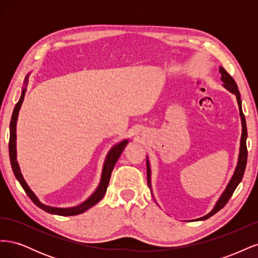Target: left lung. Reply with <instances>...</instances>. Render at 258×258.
Returning a JSON list of instances; mask_svg holds the SVG:
<instances>
[{
    "label": "left lung",
    "mask_w": 258,
    "mask_h": 258,
    "mask_svg": "<svg viewBox=\"0 0 258 258\" xmlns=\"http://www.w3.org/2000/svg\"><path fill=\"white\" fill-rule=\"evenodd\" d=\"M220 73L222 74V81L224 82V84H223L224 87L227 88L232 93H235L236 97H237L238 104H239V111H240L241 121H242V136H241V146H240L239 161H238V166H237L236 171H235V174H233L232 178L230 179L227 188H226V190L222 195V197L220 198V200L217 201V204L214 207V209L211 211V212L208 215L199 218V220H207V218L214 215L216 212H218V211H220L221 209H223L226 206V204H227L228 200L232 196L233 191H235V189L237 188V186L241 182L242 177H243L245 167H246V160H247V148H246L247 129H246L245 117H244L243 112H242L241 98H240V92H239V89H238V86H237L235 80H233L231 77V75L222 67L220 68ZM146 167H147V183H148V186H151V170H150V163H148V161H146Z\"/></svg>",
    "instance_id": "1"
}]
</instances>
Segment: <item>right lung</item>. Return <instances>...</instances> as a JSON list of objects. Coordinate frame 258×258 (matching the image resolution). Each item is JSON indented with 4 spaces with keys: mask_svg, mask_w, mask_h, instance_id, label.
I'll return each instance as SVG.
<instances>
[{
    "mask_svg": "<svg viewBox=\"0 0 258 258\" xmlns=\"http://www.w3.org/2000/svg\"><path fill=\"white\" fill-rule=\"evenodd\" d=\"M26 91H27L26 89L22 90L21 97H20L19 101L17 102L16 106H15V108H14V112H13V115H12V119H11V123H10L9 151H10V159H11V165H12V169L14 171V174H15V176H16V178L18 179V182L22 186L23 190L26 191V194L28 195L29 198L34 202V205L37 206L38 208H41L42 210L46 211V212L51 213V214L62 215V216H72V215L81 214V213L85 212L86 210H88L92 206H95L96 204H98V202L104 197L106 188H107V186H108V182H110L113 168L115 166L117 159L119 158L120 154L122 153L124 146H126V144L128 143V140H123V141H121L117 145H115L112 148V150L110 151V153L107 154V157H106L105 162H104L103 172H102V177H101L100 185H99V187L97 188V190L93 192L91 196L84 202V204L77 206V207H74V208H67V209L52 208V207L45 206V205L41 204L40 200H38L36 198L35 195L33 194V191L29 188V186L27 185L26 181L22 177V174L20 172V169H19V166H18L17 159H16V121H17L19 108L21 106L23 98H25Z\"/></svg>",
    "mask_w": 258,
    "mask_h": 258,
    "instance_id": "obj_1",
    "label": "right lung"
}]
</instances>
